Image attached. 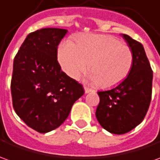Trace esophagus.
<instances>
[{
	"label": "esophagus",
	"mask_w": 160,
	"mask_h": 160,
	"mask_svg": "<svg viewBox=\"0 0 160 160\" xmlns=\"http://www.w3.org/2000/svg\"><path fill=\"white\" fill-rule=\"evenodd\" d=\"M84 89H85V92H86V93H89V92H92V89L88 88V87H86V86H84Z\"/></svg>",
	"instance_id": "1"
}]
</instances>
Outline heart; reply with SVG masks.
Segmentation results:
<instances>
[{
    "label": "heart",
    "instance_id": "1",
    "mask_svg": "<svg viewBox=\"0 0 160 160\" xmlns=\"http://www.w3.org/2000/svg\"><path fill=\"white\" fill-rule=\"evenodd\" d=\"M75 43L64 40L58 49V61L64 73L78 79L89 67L88 77L95 85L111 88L122 82L130 73L134 56L131 49L105 34H81Z\"/></svg>",
    "mask_w": 160,
    "mask_h": 160
}]
</instances>
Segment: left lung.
<instances>
[{
    "instance_id": "left-lung-1",
    "label": "left lung",
    "mask_w": 160,
    "mask_h": 160,
    "mask_svg": "<svg viewBox=\"0 0 160 160\" xmlns=\"http://www.w3.org/2000/svg\"><path fill=\"white\" fill-rule=\"evenodd\" d=\"M122 37L130 48L134 62L130 73L118 87L98 92L100 101L96 118L111 134L128 133L144 119L152 98V71L141 42L126 34Z\"/></svg>"
}]
</instances>
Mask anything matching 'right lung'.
<instances>
[{"label": "right lung", "mask_w": 160, "mask_h": 160, "mask_svg": "<svg viewBox=\"0 0 160 160\" xmlns=\"http://www.w3.org/2000/svg\"><path fill=\"white\" fill-rule=\"evenodd\" d=\"M67 32L42 28L30 33L13 61V109L27 126L39 133L61 126L84 94L82 85L62 72L57 62V48Z\"/></svg>", "instance_id": "1"}]
</instances>
